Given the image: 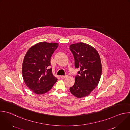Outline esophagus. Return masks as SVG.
<instances>
[{
  "label": "esophagus",
  "instance_id": "1",
  "mask_svg": "<svg viewBox=\"0 0 130 130\" xmlns=\"http://www.w3.org/2000/svg\"><path fill=\"white\" fill-rule=\"evenodd\" d=\"M68 77V76L67 75H65V76H61V78H62V79H64V78H66V77Z\"/></svg>",
  "mask_w": 130,
  "mask_h": 130
}]
</instances>
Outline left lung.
I'll list each match as a JSON object with an SVG mask.
<instances>
[{
	"instance_id": "left-lung-1",
	"label": "left lung",
	"mask_w": 130,
	"mask_h": 130,
	"mask_svg": "<svg viewBox=\"0 0 130 130\" xmlns=\"http://www.w3.org/2000/svg\"><path fill=\"white\" fill-rule=\"evenodd\" d=\"M69 49L75 58L76 68L80 69L70 91L79 98L86 97L98 86L101 78L99 54L94 47L82 42L70 45Z\"/></svg>"
}]
</instances>
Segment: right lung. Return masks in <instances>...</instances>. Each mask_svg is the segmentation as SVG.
Returning a JSON list of instances; mask_svg holds the SVG:
<instances>
[{
    "mask_svg": "<svg viewBox=\"0 0 130 130\" xmlns=\"http://www.w3.org/2000/svg\"><path fill=\"white\" fill-rule=\"evenodd\" d=\"M58 46L56 43L39 42L31 47L25 55L23 77L27 87L36 94L48 92L58 80L49 66L52 54Z\"/></svg>",
    "mask_w": 130,
    "mask_h": 130,
    "instance_id": "add662e5",
    "label": "right lung"
}]
</instances>
